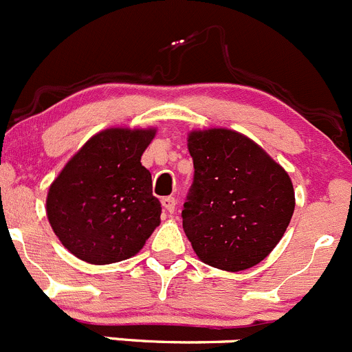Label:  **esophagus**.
Masks as SVG:
<instances>
[{
	"mask_svg": "<svg viewBox=\"0 0 352 352\" xmlns=\"http://www.w3.org/2000/svg\"><path fill=\"white\" fill-rule=\"evenodd\" d=\"M162 206L165 208L166 212H173V211H175V206H177L175 197H163L162 199Z\"/></svg>",
	"mask_w": 352,
	"mask_h": 352,
	"instance_id": "34e87169",
	"label": "esophagus"
}]
</instances>
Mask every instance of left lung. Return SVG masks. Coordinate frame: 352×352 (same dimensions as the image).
Wrapping results in <instances>:
<instances>
[{
    "label": "left lung",
    "instance_id": "left-lung-1",
    "mask_svg": "<svg viewBox=\"0 0 352 352\" xmlns=\"http://www.w3.org/2000/svg\"><path fill=\"white\" fill-rule=\"evenodd\" d=\"M194 180L182 225L197 257L223 271L264 261L294 211L289 175L258 144L230 129L189 136Z\"/></svg>",
    "mask_w": 352,
    "mask_h": 352
}]
</instances>
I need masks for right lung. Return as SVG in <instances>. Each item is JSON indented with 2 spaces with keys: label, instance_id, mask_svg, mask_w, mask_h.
I'll return each instance as SVG.
<instances>
[{
  "label": "right lung",
  "instance_id": "right-lung-1",
  "mask_svg": "<svg viewBox=\"0 0 352 352\" xmlns=\"http://www.w3.org/2000/svg\"><path fill=\"white\" fill-rule=\"evenodd\" d=\"M153 129H107L95 134L49 187L47 218L67 250L90 264L126 261L160 225L141 155Z\"/></svg>",
  "mask_w": 352,
  "mask_h": 352
}]
</instances>
